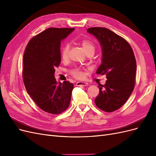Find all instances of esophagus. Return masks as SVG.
<instances>
[{"label": "esophagus", "instance_id": "1", "mask_svg": "<svg viewBox=\"0 0 156 156\" xmlns=\"http://www.w3.org/2000/svg\"><path fill=\"white\" fill-rule=\"evenodd\" d=\"M88 84L87 83H85V82H82V81H79V82H77L76 83V86L77 87H86V86H88Z\"/></svg>", "mask_w": 156, "mask_h": 156}]
</instances>
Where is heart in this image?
Returning <instances> with one entry per match:
<instances>
[{"mask_svg": "<svg viewBox=\"0 0 156 156\" xmlns=\"http://www.w3.org/2000/svg\"><path fill=\"white\" fill-rule=\"evenodd\" d=\"M79 44L81 45L84 50L86 51L87 54L93 53L95 51V46H94L92 41L88 39H83L79 41ZM69 45L66 44L63 45L60 51L61 58L63 61H66L69 58ZM71 74L77 79H83L84 76L83 70L81 68L76 67L71 71Z\"/></svg>", "mask_w": 156, "mask_h": 156, "instance_id": "heart-1", "label": "heart"}]
</instances>
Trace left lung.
I'll list each match as a JSON object with an SVG mask.
<instances>
[{"label":"left lung","mask_w":156,"mask_h":156,"mask_svg":"<svg viewBox=\"0 0 156 156\" xmlns=\"http://www.w3.org/2000/svg\"><path fill=\"white\" fill-rule=\"evenodd\" d=\"M87 31L95 36L102 47L103 58L97 74L106 75L105 85L100 84L95 99L100 109L111 112L128 100L135 84L136 64L133 51L124 37L104 27H91Z\"/></svg>","instance_id":"obj_1"}]
</instances>
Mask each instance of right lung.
<instances>
[{"label": "right lung", "instance_id": "1", "mask_svg": "<svg viewBox=\"0 0 156 156\" xmlns=\"http://www.w3.org/2000/svg\"><path fill=\"white\" fill-rule=\"evenodd\" d=\"M73 28H49L30 40L23 55V80L32 100L41 110L59 115L69 107L73 84L57 83L54 74L60 64V43Z\"/></svg>", "mask_w": 156, "mask_h": 156}]
</instances>
